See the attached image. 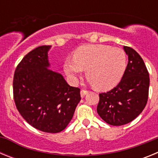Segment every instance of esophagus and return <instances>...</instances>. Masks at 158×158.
<instances>
[{
  "instance_id": "34e87169",
  "label": "esophagus",
  "mask_w": 158,
  "mask_h": 158,
  "mask_svg": "<svg viewBox=\"0 0 158 158\" xmlns=\"http://www.w3.org/2000/svg\"><path fill=\"white\" fill-rule=\"evenodd\" d=\"M88 93H89V92H88L87 90L82 89L81 91V97H85V96L86 94H88Z\"/></svg>"
}]
</instances>
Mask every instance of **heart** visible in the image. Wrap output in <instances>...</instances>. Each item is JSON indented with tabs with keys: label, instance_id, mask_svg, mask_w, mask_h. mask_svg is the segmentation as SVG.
<instances>
[{
	"label": "heart",
	"instance_id": "1",
	"mask_svg": "<svg viewBox=\"0 0 158 158\" xmlns=\"http://www.w3.org/2000/svg\"><path fill=\"white\" fill-rule=\"evenodd\" d=\"M127 67L126 54L120 48L107 45H84L64 64V71L75 80L83 69L93 87L107 91L118 85Z\"/></svg>",
	"mask_w": 158,
	"mask_h": 158
}]
</instances>
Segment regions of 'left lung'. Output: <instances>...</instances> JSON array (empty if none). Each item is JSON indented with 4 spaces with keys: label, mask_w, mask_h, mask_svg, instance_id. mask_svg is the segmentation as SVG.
I'll use <instances>...</instances> for the list:
<instances>
[{
    "label": "left lung",
    "mask_w": 158,
    "mask_h": 158,
    "mask_svg": "<svg viewBox=\"0 0 158 158\" xmlns=\"http://www.w3.org/2000/svg\"><path fill=\"white\" fill-rule=\"evenodd\" d=\"M128 63L120 82L107 93H100L97 113L112 126H122L134 120L148 100L150 77L141 56L134 49L123 47Z\"/></svg>",
    "instance_id": "8db88e82"
}]
</instances>
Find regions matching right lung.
Returning <instances> with one entry per match:
<instances>
[{"label":"right lung","instance_id":"obj_1","mask_svg":"<svg viewBox=\"0 0 158 158\" xmlns=\"http://www.w3.org/2000/svg\"><path fill=\"white\" fill-rule=\"evenodd\" d=\"M41 46L23 57L13 78L16 108L33 127L47 133L63 131L81 100L80 89L68 85L61 73L49 69L48 51Z\"/></svg>","mask_w":158,"mask_h":158}]
</instances>
